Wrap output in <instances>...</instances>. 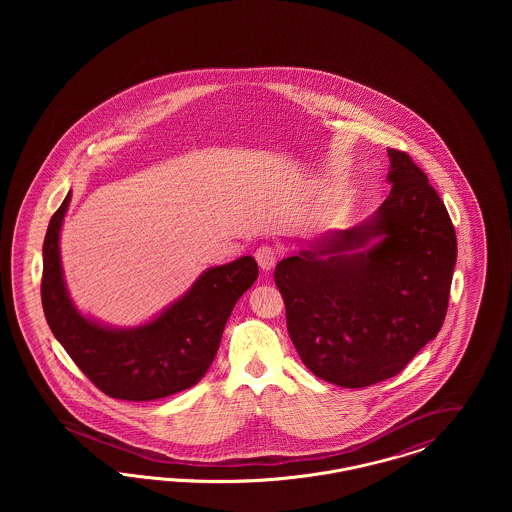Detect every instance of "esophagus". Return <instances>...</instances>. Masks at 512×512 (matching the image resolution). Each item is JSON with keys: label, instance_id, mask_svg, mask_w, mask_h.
Listing matches in <instances>:
<instances>
[{"label": "esophagus", "instance_id": "34e87169", "mask_svg": "<svg viewBox=\"0 0 512 512\" xmlns=\"http://www.w3.org/2000/svg\"><path fill=\"white\" fill-rule=\"evenodd\" d=\"M255 259L259 263V267L263 268L265 272L272 270L276 261H278V251L270 245H261L257 251H255Z\"/></svg>", "mask_w": 512, "mask_h": 512}]
</instances>
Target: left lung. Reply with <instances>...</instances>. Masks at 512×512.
<instances>
[{"instance_id": "obj_1", "label": "left lung", "mask_w": 512, "mask_h": 512, "mask_svg": "<svg viewBox=\"0 0 512 512\" xmlns=\"http://www.w3.org/2000/svg\"><path fill=\"white\" fill-rule=\"evenodd\" d=\"M391 192L374 217L282 259L274 282L305 366L341 388L399 374L438 336L457 236L428 176L388 149Z\"/></svg>"}]
</instances>
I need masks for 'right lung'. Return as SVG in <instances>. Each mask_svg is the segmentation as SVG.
Listing matches in <instances>:
<instances>
[{
  "label": "right lung",
  "mask_w": 512,
  "mask_h": 512,
  "mask_svg": "<svg viewBox=\"0 0 512 512\" xmlns=\"http://www.w3.org/2000/svg\"><path fill=\"white\" fill-rule=\"evenodd\" d=\"M71 192L49 220L42 307L49 328L92 384L113 399L153 401L197 384L219 351L226 320L259 276L253 257L207 268L171 307L136 328H111L76 311L59 257Z\"/></svg>",
  "instance_id": "right-lung-1"
}]
</instances>
